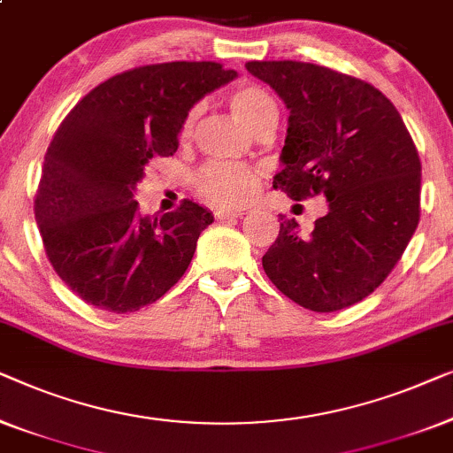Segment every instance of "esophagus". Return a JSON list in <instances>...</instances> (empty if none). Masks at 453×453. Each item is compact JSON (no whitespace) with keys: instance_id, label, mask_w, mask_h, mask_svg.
Instances as JSON below:
<instances>
[{"instance_id":"34e87169","label":"esophagus","mask_w":453,"mask_h":453,"mask_svg":"<svg viewBox=\"0 0 453 453\" xmlns=\"http://www.w3.org/2000/svg\"><path fill=\"white\" fill-rule=\"evenodd\" d=\"M213 215H215V219H218V221H224V219L242 218L244 211H242V209H218V211H215Z\"/></svg>"}]
</instances>
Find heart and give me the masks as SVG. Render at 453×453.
Returning <instances> with one entry per match:
<instances>
[{
  "label": "heart",
  "instance_id": "1",
  "mask_svg": "<svg viewBox=\"0 0 453 453\" xmlns=\"http://www.w3.org/2000/svg\"><path fill=\"white\" fill-rule=\"evenodd\" d=\"M229 106L234 112L257 133L266 127L275 129L279 120V108L275 98L271 96L265 88L257 84H242L234 88L227 94ZM196 114L199 108H190L187 117L182 120L180 137L188 139L193 135ZM260 182L258 172L242 165H224V164H209L205 168L196 172L195 176V193L203 201L211 203L218 207H242L257 193Z\"/></svg>",
  "mask_w": 453,
  "mask_h": 453
}]
</instances>
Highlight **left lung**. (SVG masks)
<instances>
[{
    "instance_id": "obj_1",
    "label": "left lung",
    "mask_w": 453,
    "mask_h": 453,
    "mask_svg": "<svg viewBox=\"0 0 453 453\" xmlns=\"http://www.w3.org/2000/svg\"><path fill=\"white\" fill-rule=\"evenodd\" d=\"M246 69L289 108L273 187L293 201H328L310 235L279 215L263 269L305 310L349 308L384 283L418 226L415 142L396 106L359 78L303 61H248Z\"/></svg>"
}]
</instances>
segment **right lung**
<instances>
[{
  "label": "right lung",
  "mask_w": 453,
  "mask_h": 453,
  "mask_svg": "<svg viewBox=\"0 0 453 453\" xmlns=\"http://www.w3.org/2000/svg\"><path fill=\"white\" fill-rule=\"evenodd\" d=\"M215 61H170L112 75L55 131L35 196L49 263L94 308L129 314L174 288L213 215L184 199L142 218L133 199L145 168L178 150L196 100L235 78Z\"/></svg>",
  "instance_id": "1"
}]
</instances>
